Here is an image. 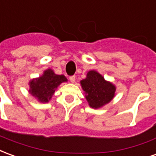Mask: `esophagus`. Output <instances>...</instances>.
<instances>
[{
    "instance_id": "esophagus-1",
    "label": "esophagus",
    "mask_w": 156,
    "mask_h": 156,
    "mask_svg": "<svg viewBox=\"0 0 156 156\" xmlns=\"http://www.w3.org/2000/svg\"><path fill=\"white\" fill-rule=\"evenodd\" d=\"M69 79H70V82H71V83H74L76 78H75V76H71V77L69 78Z\"/></svg>"
}]
</instances>
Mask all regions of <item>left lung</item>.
Listing matches in <instances>:
<instances>
[{"instance_id": "left-lung-1", "label": "left lung", "mask_w": 156, "mask_h": 156, "mask_svg": "<svg viewBox=\"0 0 156 156\" xmlns=\"http://www.w3.org/2000/svg\"><path fill=\"white\" fill-rule=\"evenodd\" d=\"M84 91L88 105L93 108H99L108 104L115 98L116 87L111 82L105 80L99 73L95 70L88 72L84 79L80 81Z\"/></svg>"}]
</instances>
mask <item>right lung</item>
<instances>
[{
  "instance_id": "1",
  "label": "right lung",
  "mask_w": 156,
  "mask_h": 156,
  "mask_svg": "<svg viewBox=\"0 0 156 156\" xmlns=\"http://www.w3.org/2000/svg\"><path fill=\"white\" fill-rule=\"evenodd\" d=\"M68 81L64 75H58L48 68L39 78L29 81V94L40 103H48L59 85Z\"/></svg>"
}]
</instances>
